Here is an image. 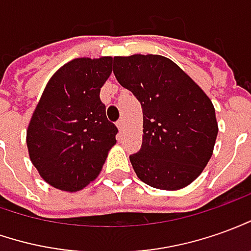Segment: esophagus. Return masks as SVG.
<instances>
[{"mask_svg":"<svg viewBox=\"0 0 251 251\" xmlns=\"http://www.w3.org/2000/svg\"><path fill=\"white\" fill-rule=\"evenodd\" d=\"M117 128H119L120 132L124 131V128H126V122H124V119H120V120L117 122Z\"/></svg>","mask_w":251,"mask_h":251,"instance_id":"34e87169","label":"esophagus"}]
</instances>
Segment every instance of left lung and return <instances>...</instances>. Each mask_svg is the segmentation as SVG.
I'll return each mask as SVG.
<instances>
[{
	"label": "left lung",
	"instance_id": "obj_1",
	"mask_svg": "<svg viewBox=\"0 0 251 251\" xmlns=\"http://www.w3.org/2000/svg\"><path fill=\"white\" fill-rule=\"evenodd\" d=\"M113 74L142 105V146L129 155L136 176L169 191L193 183L213 154L219 132L209 97L179 65L158 54L115 57Z\"/></svg>",
	"mask_w": 251,
	"mask_h": 251
}]
</instances>
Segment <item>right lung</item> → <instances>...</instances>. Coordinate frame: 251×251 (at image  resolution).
<instances>
[{
  "label": "right lung",
  "mask_w": 251,
  "mask_h": 251,
  "mask_svg": "<svg viewBox=\"0 0 251 251\" xmlns=\"http://www.w3.org/2000/svg\"><path fill=\"white\" fill-rule=\"evenodd\" d=\"M112 57L75 58L43 90L27 128L31 162L50 186L75 193L100 175L117 127L100 98Z\"/></svg>",
  "instance_id": "right-lung-1"
}]
</instances>
